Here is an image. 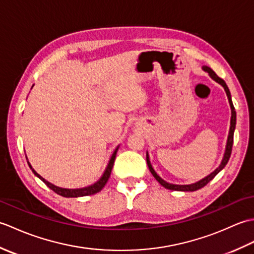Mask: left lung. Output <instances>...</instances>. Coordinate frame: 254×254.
Returning a JSON list of instances; mask_svg holds the SVG:
<instances>
[{
  "instance_id": "obj_1",
  "label": "left lung",
  "mask_w": 254,
  "mask_h": 254,
  "mask_svg": "<svg viewBox=\"0 0 254 254\" xmlns=\"http://www.w3.org/2000/svg\"><path fill=\"white\" fill-rule=\"evenodd\" d=\"M203 69L205 72H207L209 74V76L212 77L215 82H217L218 84H220L224 87L226 94H227L228 97V100H229V105L231 108V119H230V128H229V134H228V139H227V145H226V150H225V154H224V158L222 160V164L219 165V167L217 169H215L212 174L208 175L207 177H205L204 179L199 180L195 183H192V185H185V186H180V185H172V183H168L166 182L165 180L161 179V178L156 174V171L154 170V168L150 165V161H149V157H148V154L146 153V161H147V165H148V168L149 171L152 172V175L154 176V178L156 180H157L161 186L165 187L166 189H168V190H172V191H196L198 189H201L203 187H205L207 185V183L214 179V177L216 176L218 172L222 170L224 167L227 165L228 160L230 158V155H231V149H233V144H234V132H235V127H236V111H235V107L233 105V100H231V95H230V91L228 86L226 85L225 80L222 79L220 77H218L216 73H215L212 68L208 67V66H203Z\"/></svg>"
}]
</instances>
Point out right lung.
<instances>
[{
  "label": "right lung",
  "mask_w": 254,
  "mask_h": 254,
  "mask_svg": "<svg viewBox=\"0 0 254 254\" xmlns=\"http://www.w3.org/2000/svg\"><path fill=\"white\" fill-rule=\"evenodd\" d=\"M118 149H119V146L115 149V152H113L111 158L109 160V164H108L107 168H106V170L104 172V175H102V177L100 178V179L97 181L96 183H94L93 186H89L87 188H82V189H63V188H59V187H57L55 185H52V183L48 182L40 175H38L37 172L34 169H32V167L30 166L29 163H28V165L30 167V169L32 170V172H34V174L38 178H39L41 181H44L46 185L51 189L52 191H55L57 194H59V195L64 196V197H79V196H86V195H93V194H96V193H98L99 191H101V189L106 186L108 179H109V177L111 175V170H112L113 164H115V159H116V155H117Z\"/></svg>",
  "instance_id": "add662e5"
}]
</instances>
